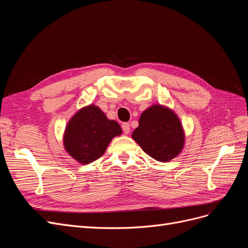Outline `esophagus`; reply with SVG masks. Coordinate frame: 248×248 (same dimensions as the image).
I'll return each instance as SVG.
<instances>
[{
  "label": "esophagus",
  "mask_w": 248,
  "mask_h": 248,
  "mask_svg": "<svg viewBox=\"0 0 248 248\" xmlns=\"http://www.w3.org/2000/svg\"><path fill=\"white\" fill-rule=\"evenodd\" d=\"M122 129L125 134H128L130 132V124L129 123H123L122 124Z\"/></svg>",
  "instance_id": "esophagus-1"
}]
</instances>
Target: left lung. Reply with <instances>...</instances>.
Segmentation results:
<instances>
[{"label": "left lung", "mask_w": 248, "mask_h": 248, "mask_svg": "<svg viewBox=\"0 0 248 248\" xmlns=\"http://www.w3.org/2000/svg\"><path fill=\"white\" fill-rule=\"evenodd\" d=\"M131 137L142 151L160 162L174 159L185 145V133L179 117L161 104H153L141 112L139 127Z\"/></svg>", "instance_id": "left-lung-1"}]
</instances>
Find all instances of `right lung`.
Masks as SVG:
<instances>
[{
  "label": "right lung",
  "instance_id": "1",
  "mask_svg": "<svg viewBox=\"0 0 248 248\" xmlns=\"http://www.w3.org/2000/svg\"><path fill=\"white\" fill-rule=\"evenodd\" d=\"M121 134L118 122L108 119L95 104H90L78 109L67 123L64 149L80 164H88L102 156L111 140Z\"/></svg>",
  "mask_w": 248,
  "mask_h": 248
}]
</instances>
